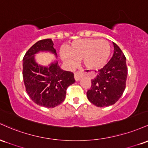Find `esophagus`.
I'll list each match as a JSON object with an SVG mask.
<instances>
[{
  "label": "esophagus",
  "mask_w": 148,
  "mask_h": 148,
  "mask_svg": "<svg viewBox=\"0 0 148 148\" xmlns=\"http://www.w3.org/2000/svg\"><path fill=\"white\" fill-rule=\"evenodd\" d=\"M83 76H84V75H83L82 73L81 72H75L74 74L75 79L76 81H79V79L82 78Z\"/></svg>",
  "instance_id": "obj_1"
}]
</instances>
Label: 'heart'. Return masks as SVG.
<instances>
[{
	"label": "heart",
	"mask_w": 148,
	"mask_h": 148,
	"mask_svg": "<svg viewBox=\"0 0 148 148\" xmlns=\"http://www.w3.org/2000/svg\"><path fill=\"white\" fill-rule=\"evenodd\" d=\"M111 47L104 40L81 39L71 42L67 51L61 50L60 55L63 61L71 68L82 60L84 67L96 71L104 67L109 60Z\"/></svg>",
	"instance_id": "heart-1"
}]
</instances>
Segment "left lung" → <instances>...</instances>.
<instances>
[{
	"mask_svg": "<svg viewBox=\"0 0 148 148\" xmlns=\"http://www.w3.org/2000/svg\"><path fill=\"white\" fill-rule=\"evenodd\" d=\"M114 53L110 60L98 71L87 91L88 100L97 107L113 105L123 94L128 70L126 57L118 45L112 42Z\"/></svg>",
	"mask_w": 148,
	"mask_h": 148,
	"instance_id": "obj_1",
	"label": "left lung"
}]
</instances>
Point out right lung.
<instances>
[{
    "instance_id": "right-lung-1",
    "label": "right lung",
    "mask_w": 148,
    "mask_h": 148,
    "mask_svg": "<svg viewBox=\"0 0 148 148\" xmlns=\"http://www.w3.org/2000/svg\"><path fill=\"white\" fill-rule=\"evenodd\" d=\"M39 52H50L57 58L52 39L38 41L30 48L23 59L26 91L37 105L54 108L64 101L68 87L75 82L74 75L61 69L58 61H52L47 66L38 64L35 56Z\"/></svg>"
}]
</instances>
